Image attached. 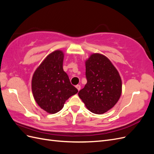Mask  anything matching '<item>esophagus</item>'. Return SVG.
I'll use <instances>...</instances> for the list:
<instances>
[{
	"label": "esophagus",
	"mask_w": 154,
	"mask_h": 154,
	"mask_svg": "<svg viewBox=\"0 0 154 154\" xmlns=\"http://www.w3.org/2000/svg\"><path fill=\"white\" fill-rule=\"evenodd\" d=\"M76 87L77 89L78 90V91L81 89V86H80V85H76Z\"/></svg>",
	"instance_id": "obj_1"
}]
</instances>
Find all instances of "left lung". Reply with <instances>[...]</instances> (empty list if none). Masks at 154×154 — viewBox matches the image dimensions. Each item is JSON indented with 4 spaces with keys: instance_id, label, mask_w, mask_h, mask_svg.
<instances>
[{
    "instance_id": "1",
    "label": "left lung",
    "mask_w": 154,
    "mask_h": 154,
    "mask_svg": "<svg viewBox=\"0 0 154 154\" xmlns=\"http://www.w3.org/2000/svg\"><path fill=\"white\" fill-rule=\"evenodd\" d=\"M87 80L78 96L92 113L101 114L116 104L122 94V83L117 69L110 60L99 53L85 62Z\"/></svg>"
}]
</instances>
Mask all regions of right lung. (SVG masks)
I'll list each match as a JSON object with an SVG mask.
<instances>
[{
  "mask_svg": "<svg viewBox=\"0 0 154 154\" xmlns=\"http://www.w3.org/2000/svg\"><path fill=\"white\" fill-rule=\"evenodd\" d=\"M63 57L59 50L49 54L32 78V92L36 102L50 114L59 112L66 101L78 92L63 71Z\"/></svg>",
  "mask_w": 154,
  "mask_h": 154,
  "instance_id": "obj_1",
  "label": "right lung"
}]
</instances>
